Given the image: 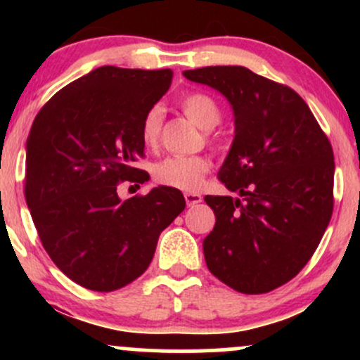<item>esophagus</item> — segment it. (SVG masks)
Segmentation results:
<instances>
[{"label": "esophagus", "instance_id": "34e87169", "mask_svg": "<svg viewBox=\"0 0 360 360\" xmlns=\"http://www.w3.org/2000/svg\"><path fill=\"white\" fill-rule=\"evenodd\" d=\"M184 200H186V205L188 206H194L198 203H201V194L200 193H184Z\"/></svg>", "mask_w": 360, "mask_h": 360}]
</instances>
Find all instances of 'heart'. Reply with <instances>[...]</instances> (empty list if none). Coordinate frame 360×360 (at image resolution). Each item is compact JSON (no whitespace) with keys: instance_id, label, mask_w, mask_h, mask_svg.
<instances>
[{"instance_id":"obj_1","label":"heart","mask_w":360,"mask_h":360,"mask_svg":"<svg viewBox=\"0 0 360 360\" xmlns=\"http://www.w3.org/2000/svg\"><path fill=\"white\" fill-rule=\"evenodd\" d=\"M181 110L186 117L193 120L203 130H213L220 123L221 110L213 96L203 91L186 93L179 100ZM162 110L160 106H152L146 111L140 122V139L147 148L159 146L160 131H162ZM210 171V162L205 155H169L159 160L154 166V177L157 183L169 188L196 191L206 172Z\"/></svg>"}]
</instances>
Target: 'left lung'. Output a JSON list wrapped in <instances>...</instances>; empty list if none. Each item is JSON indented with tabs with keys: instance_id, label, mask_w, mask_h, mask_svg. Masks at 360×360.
Wrapping results in <instances>:
<instances>
[{
	"instance_id": "left-lung-1",
	"label": "left lung",
	"mask_w": 360,
	"mask_h": 360,
	"mask_svg": "<svg viewBox=\"0 0 360 360\" xmlns=\"http://www.w3.org/2000/svg\"><path fill=\"white\" fill-rule=\"evenodd\" d=\"M230 101L235 139L218 172L242 198L205 196L217 223L203 242L214 278L243 295L283 286L307 266L333 212V150L303 98L242 65L184 71Z\"/></svg>"
}]
</instances>
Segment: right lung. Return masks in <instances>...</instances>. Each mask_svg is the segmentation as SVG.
Returning a JSON list of instances; mask_svg holds the SVG:
<instances>
[{
    "label": "right lung",
    "instance_id": "add662e5",
    "mask_svg": "<svg viewBox=\"0 0 360 360\" xmlns=\"http://www.w3.org/2000/svg\"><path fill=\"white\" fill-rule=\"evenodd\" d=\"M172 74L103 65L53 94L34 120L25 200L53 264L91 291H115L142 276L160 232L186 206L167 186L125 201L117 193L123 181H148L135 167L146 155L140 122Z\"/></svg>",
    "mask_w": 360,
    "mask_h": 360
}]
</instances>
